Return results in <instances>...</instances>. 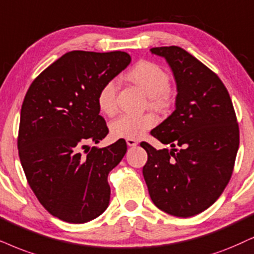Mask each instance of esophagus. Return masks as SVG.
<instances>
[{
  "label": "esophagus",
  "instance_id": "34e87169",
  "mask_svg": "<svg viewBox=\"0 0 254 254\" xmlns=\"http://www.w3.org/2000/svg\"><path fill=\"white\" fill-rule=\"evenodd\" d=\"M127 145H129V146H136L137 144H138V142H137L136 139H131V138H127Z\"/></svg>",
  "mask_w": 254,
  "mask_h": 254
}]
</instances>
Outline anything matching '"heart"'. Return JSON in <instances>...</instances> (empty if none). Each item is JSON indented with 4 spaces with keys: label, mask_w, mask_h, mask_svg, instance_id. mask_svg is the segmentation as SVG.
I'll return each instance as SVG.
<instances>
[{
    "label": "heart",
    "mask_w": 254,
    "mask_h": 254,
    "mask_svg": "<svg viewBox=\"0 0 254 254\" xmlns=\"http://www.w3.org/2000/svg\"><path fill=\"white\" fill-rule=\"evenodd\" d=\"M127 78L149 97L150 107L160 109L168 103L171 79L169 73L158 64L150 61H140L129 70ZM117 89V82L111 79L99 90L97 104L103 114L112 115L116 111ZM156 123L157 118L153 114H122L110 123V132L115 138L136 139L147 130L152 129Z\"/></svg>",
    "instance_id": "heart-1"
}]
</instances>
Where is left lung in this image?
<instances>
[{
	"label": "left lung",
	"mask_w": 254,
	"mask_h": 254,
	"mask_svg": "<svg viewBox=\"0 0 254 254\" xmlns=\"http://www.w3.org/2000/svg\"><path fill=\"white\" fill-rule=\"evenodd\" d=\"M150 51L169 63L178 94L176 110L151 131L172 149L140 143L147 152L143 176L157 207L192 217L210 207L229 184L239 147L236 112L219 77L188 51L176 46Z\"/></svg>",
	"instance_id": "8db88e82"
}]
</instances>
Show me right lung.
<instances>
[{
	"label": "right lung",
	"mask_w": 254,
	"mask_h": 254,
	"mask_svg": "<svg viewBox=\"0 0 254 254\" xmlns=\"http://www.w3.org/2000/svg\"><path fill=\"white\" fill-rule=\"evenodd\" d=\"M131 62L124 51L64 54L43 70L25 94L18 129V156L38 201L53 216L73 224L107 210L108 175L127 143L92 146L109 129L99 115L98 92Z\"/></svg>",
	"instance_id": "1"
}]
</instances>
